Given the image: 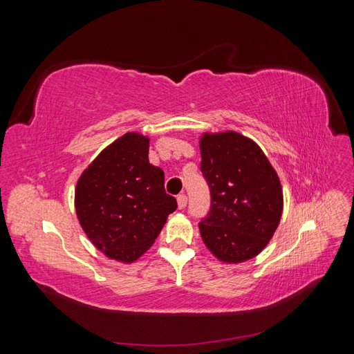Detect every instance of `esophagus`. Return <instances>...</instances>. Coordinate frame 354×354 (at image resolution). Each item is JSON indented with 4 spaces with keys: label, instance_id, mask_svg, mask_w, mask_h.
Here are the masks:
<instances>
[{
    "label": "esophagus",
    "instance_id": "34e87169",
    "mask_svg": "<svg viewBox=\"0 0 354 354\" xmlns=\"http://www.w3.org/2000/svg\"><path fill=\"white\" fill-rule=\"evenodd\" d=\"M177 203L180 209H185L187 205V196L186 195H178L177 196Z\"/></svg>",
    "mask_w": 354,
    "mask_h": 354
}]
</instances>
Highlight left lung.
<instances>
[{"label": "left lung", "mask_w": 354, "mask_h": 354, "mask_svg": "<svg viewBox=\"0 0 354 354\" xmlns=\"http://www.w3.org/2000/svg\"><path fill=\"white\" fill-rule=\"evenodd\" d=\"M199 147L211 192L209 212L199 223L202 241L223 263L251 260L279 226V177L260 146L236 131L202 134Z\"/></svg>", "instance_id": "1"}]
</instances>
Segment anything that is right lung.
Wrapping results in <instances>:
<instances>
[{
  "label": "right lung",
  "mask_w": 354,
  "mask_h": 354,
  "mask_svg": "<svg viewBox=\"0 0 354 354\" xmlns=\"http://www.w3.org/2000/svg\"><path fill=\"white\" fill-rule=\"evenodd\" d=\"M75 209L82 230L106 257L133 263L153 245L177 209L164 171L149 162V137L127 133L78 178Z\"/></svg>",
  "instance_id": "right-lung-1"
}]
</instances>
